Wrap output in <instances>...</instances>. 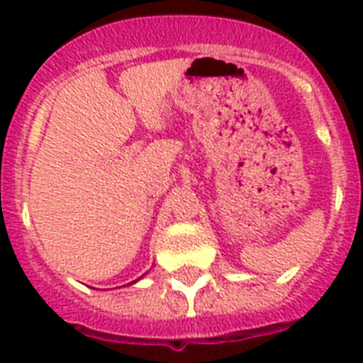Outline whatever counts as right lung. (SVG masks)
Returning a JSON list of instances; mask_svg holds the SVG:
<instances>
[{
	"label": "right lung",
	"instance_id": "add662e5",
	"mask_svg": "<svg viewBox=\"0 0 363 363\" xmlns=\"http://www.w3.org/2000/svg\"><path fill=\"white\" fill-rule=\"evenodd\" d=\"M135 282H137V281H133V282H130V284H135Z\"/></svg>",
	"mask_w": 363,
	"mask_h": 363
}]
</instances>
